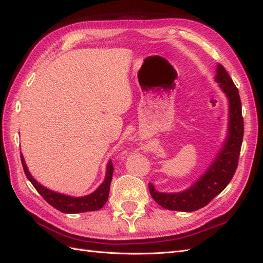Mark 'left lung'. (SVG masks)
<instances>
[{"label": "left lung", "instance_id": "8db88e82", "mask_svg": "<svg viewBox=\"0 0 263 263\" xmlns=\"http://www.w3.org/2000/svg\"><path fill=\"white\" fill-rule=\"evenodd\" d=\"M215 80L219 83L230 103L227 138L209 168L185 191L163 193L158 192L152 183L148 184L153 199L165 209L190 212L203 208L228 185L236 172L244 133L241 98L232 78L220 64L217 65Z\"/></svg>", "mask_w": 263, "mask_h": 263}]
</instances>
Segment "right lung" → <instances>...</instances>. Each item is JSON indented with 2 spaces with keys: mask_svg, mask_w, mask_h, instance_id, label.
<instances>
[{
  "mask_svg": "<svg viewBox=\"0 0 263 263\" xmlns=\"http://www.w3.org/2000/svg\"><path fill=\"white\" fill-rule=\"evenodd\" d=\"M21 156V163L22 167H24L25 174L28 180L31 182V184L37 190V192L42 195V197L45 199L46 202H48L55 209L60 210L61 212H64V214H78V212H86V211H95L99 210L106 201L108 199L109 194V186L111 182V177H113V164H111V160L108 161L107 167H106V176L105 181L100 184L99 187L96 191L92 192L89 195H85V197H70V195H65L62 193L54 192L52 190H48L41 185L35 178L31 176L27 168V165L25 163L24 156Z\"/></svg>",
  "mask_w": 263,
  "mask_h": 263,
  "instance_id": "add662e5",
  "label": "right lung"
}]
</instances>
